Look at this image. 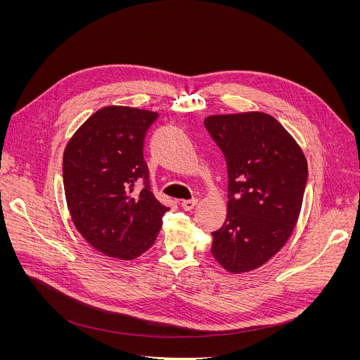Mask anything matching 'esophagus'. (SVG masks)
Here are the masks:
<instances>
[{
	"mask_svg": "<svg viewBox=\"0 0 360 360\" xmlns=\"http://www.w3.org/2000/svg\"><path fill=\"white\" fill-rule=\"evenodd\" d=\"M197 202H198V200H197V198H191V200H182V201H181V207H182L184 210L190 212V210H193L194 207L197 205Z\"/></svg>",
	"mask_w": 360,
	"mask_h": 360,
	"instance_id": "34e87169",
	"label": "esophagus"
}]
</instances>
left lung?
<instances>
[{
	"instance_id": "obj_1",
	"label": "left lung",
	"mask_w": 360,
	"mask_h": 360,
	"mask_svg": "<svg viewBox=\"0 0 360 360\" xmlns=\"http://www.w3.org/2000/svg\"><path fill=\"white\" fill-rule=\"evenodd\" d=\"M207 131L228 163V214L213 232L212 254L229 273L259 269L297 223L308 162L300 146L266 112L210 115Z\"/></svg>"
}]
</instances>
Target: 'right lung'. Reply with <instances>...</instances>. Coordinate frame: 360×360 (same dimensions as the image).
<instances>
[{
    "instance_id": "right-lung-1",
    "label": "right lung",
    "mask_w": 360,
    "mask_h": 360,
    "mask_svg": "<svg viewBox=\"0 0 360 360\" xmlns=\"http://www.w3.org/2000/svg\"><path fill=\"white\" fill-rule=\"evenodd\" d=\"M159 113L105 106L87 118L65 146L64 191L75 229L106 257L144 254L169 210L150 191L143 143ZM145 184L137 193V183Z\"/></svg>"
}]
</instances>
